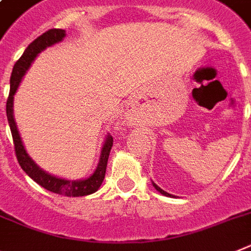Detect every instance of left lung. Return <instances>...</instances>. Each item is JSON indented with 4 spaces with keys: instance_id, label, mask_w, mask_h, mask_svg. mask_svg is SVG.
<instances>
[{
    "instance_id": "8db88e82",
    "label": "left lung",
    "mask_w": 251,
    "mask_h": 251,
    "mask_svg": "<svg viewBox=\"0 0 251 251\" xmlns=\"http://www.w3.org/2000/svg\"><path fill=\"white\" fill-rule=\"evenodd\" d=\"M152 187H154V188H155L156 191H158V192H160V193H162V195L167 196V197H174V196H173V195H171V193H168V192L163 191V189L160 188V187H158V186H156V184H155V183H154V182H152Z\"/></svg>"
}]
</instances>
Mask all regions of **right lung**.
I'll return each mask as SVG.
<instances>
[{
  "mask_svg": "<svg viewBox=\"0 0 251 251\" xmlns=\"http://www.w3.org/2000/svg\"><path fill=\"white\" fill-rule=\"evenodd\" d=\"M65 38V30L62 29H50L39 38L35 39L29 47L26 48L21 58L14 65L12 73H11L10 79V95H8L7 103H6V113H7L8 125L11 128V134L14 139L15 152L16 158L19 160V164L32 180L44 187L48 191L56 193V195H63L67 197H82V196L92 195L95 192L99 191L102 182L104 179L106 174V167H107L108 155H110L111 148H112L113 139L110 134L106 135V139L103 141L101 149V155H100L99 164L93 174H91L88 178L84 179L71 180L65 178L55 177L53 174L48 173L44 169H41L36 163L30 158V155L26 151L24 143L21 140L20 132L17 130L16 121L14 117V97L17 88L20 86L24 75L30 68L31 63L34 62L35 58L47 48L51 47L54 44H58Z\"/></svg>",
  "mask_w": 251,
  "mask_h": 251,
  "instance_id": "add662e5",
  "label": "right lung"
}]
</instances>
